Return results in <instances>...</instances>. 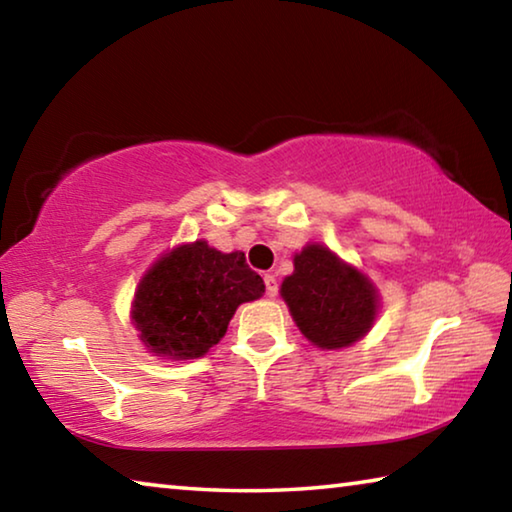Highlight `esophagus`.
Returning <instances> with one entry per match:
<instances>
[{
    "instance_id": "34e87169",
    "label": "esophagus",
    "mask_w": 512,
    "mask_h": 512,
    "mask_svg": "<svg viewBox=\"0 0 512 512\" xmlns=\"http://www.w3.org/2000/svg\"><path fill=\"white\" fill-rule=\"evenodd\" d=\"M264 284H266V296L275 298L277 296V277L273 273L264 275Z\"/></svg>"
}]
</instances>
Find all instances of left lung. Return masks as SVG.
Masks as SVG:
<instances>
[{
	"mask_svg": "<svg viewBox=\"0 0 512 512\" xmlns=\"http://www.w3.org/2000/svg\"><path fill=\"white\" fill-rule=\"evenodd\" d=\"M293 266L296 271L282 282V298L300 332L325 350L359 341L377 314L368 277L318 244L298 253Z\"/></svg>",
	"mask_w": 512,
	"mask_h": 512,
	"instance_id": "obj_1",
	"label": "left lung"
}]
</instances>
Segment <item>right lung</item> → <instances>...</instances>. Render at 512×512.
<instances>
[{
	"instance_id": "obj_1",
	"label": "right lung",
	"mask_w": 512,
	"mask_h": 512,
	"mask_svg": "<svg viewBox=\"0 0 512 512\" xmlns=\"http://www.w3.org/2000/svg\"><path fill=\"white\" fill-rule=\"evenodd\" d=\"M264 280L244 253L225 255L205 241L160 257L135 293L133 323L151 352L196 359L223 339L241 302L262 298Z\"/></svg>"
}]
</instances>
